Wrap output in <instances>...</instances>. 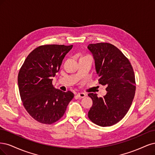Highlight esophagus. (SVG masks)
<instances>
[{
	"label": "esophagus",
	"instance_id": "esophagus-1",
	"mask_svg": "<svg viewBox=\"0 0 155 155\" xmlns=\"http://www.w3.org/2000/svg\"><path fill=\"white\" fill-rule=\"evenodd\" d=\"M86 96V94L84 93H78L77 94V97L79 98H84Z\"/></svg>",
	"mask_w": 155,
	"mask_h": 155
}]
</instances>
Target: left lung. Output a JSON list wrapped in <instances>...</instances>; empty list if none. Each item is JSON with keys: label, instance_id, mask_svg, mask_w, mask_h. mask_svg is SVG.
I'll use <instances>...</instances> for the list:
<instances>
[{"label": "left lung", "instance_id": "left-lung-1", "mask_svg": "<svg viewBox=\"0 0 155 155\" xmlns=\"http://www.w3.org/2000/svg\"><path fill=\"white\" fill-rule=\"evenodd\" d=\"M87 48L94 59L99 84L107 86L103 97L88 94L93 101L88 117L98 126H111L120 121L131 106L136 90L133 69L128 58L111 44H90Z\"/></svg>", "mask_w": 155, "mask_h": 155}]
</instances>
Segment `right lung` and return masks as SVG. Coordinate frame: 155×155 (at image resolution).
<instances>
[{
  "label": "right lung",
  "mask_w": 155,
  "mask_h": 155,
  "mask_svg": "<svg viewBox=\"0 0 155 155\" xmlns=\"http://www.w3.org/2000/svg\"><path fill=\"white\" fill-rule=\"evenodd\" d=\"M71 46L47 44L28 54L18 74V89L27 112L37 122L51 124L61 119L74 97L70 91L55 89L52 77L59 71Z\"/></svg>",
  "instance_id": "right-lung-1"
}]
</instances>
